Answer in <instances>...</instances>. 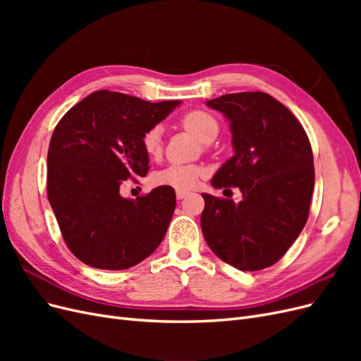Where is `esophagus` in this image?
I'll list each match as a JSON object with an SVG mask.
<instances>
[{"mask_svg":"<svg viewBox=\"0 0 361 361\" xmlns=\"http://www.w3.org/2000/svg\"><path fill=\"white\" fill-rule=\"evenodd\" d=\"M188 194H190V191H187V190H176V197H178L179 200H182V199L187 197Z\"/></svg>","mask_w":361,"mask_h":361,"instance_id":"1","label":"esophagus"}]
</instances>
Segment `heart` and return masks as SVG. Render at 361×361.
<instances>
[{
    "label": "heart",
    "instance_id": "obj_1",
    "mask_svg": "<svg viewBox=\"0 0 361 361\" xmlns=\"http://www.w3.org/2000/svg\"><path fill=\"white\" fill-rule=\"evenodd\" d=\"M185 129L197 137L203 143H212L218 135L216 118L203 110H192L182 117ZM143 147L150 157H158L162 150V128L152 126L143 135ZM206 170L195 164H170L154 174L155 185H167L174 188H192L203 176Z\"/></svg>",
    "mask_w": 361,
    "mask_h": 361
}]
</instances>
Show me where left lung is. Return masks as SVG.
<instances>
[{
  "mask_svg": "<svg viewBox=\"0 0 361 361\" xmlns=\"http://www.w3.org/2000/svg\"><path fill=\"white\" fill-rule=\"evenodd\" d=\"M206 105L228 120L235 150L211 183L239 188L243 200L202 194L203 236L214 253L236 269L268 268L307 221L314 187L309 137L297 117L264 92L224 94Z\"/></svg>",
  "mask_w": 361,
  "mask_h": 361,
  "instance_id": "left-lung-1",
  "label": "left lung"
}]
</instances>
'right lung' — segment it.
<instances>
[{"label": "right lung", "instance_id": "obj_1", "mask_svg": "<svg viewBox=\"0 0 361 361\" xmlns=\"http://www.w3.org/2000/svg\"><path fill=\"white\" fill-rule=\"evenodd\" d=\"M180 101L147 102L110 90L89 94L54 129L48 150V200L69 250L85 265L128 269L158 248L176 206L162 185L125 199L120 185L149 171L146 130Z\"/></svg>", "mask_w": 361, "mask_h": 361}]
</instances>
